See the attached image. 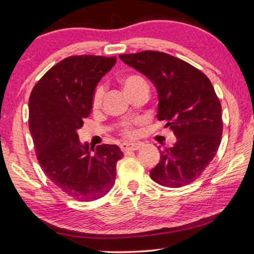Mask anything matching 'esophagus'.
Returning a JSON list of instances; mask_svg holds the SVG:
<instances>
[{"instance_id": "1", "label": "esophagus", "mask_w": 254, "mask_h": 254, "mask_svg": "<svg viewBox=\"0 0 254 254\" xmlns=\"http://www.w3.org/2000/svg\"><path fill=\"white\" fill-rule=\"evenodd\" d=\"M140 143H124L122 144V146H120V149H122L123 152H126V151H137L140 149Z\"/></svg>"}]
</instances>
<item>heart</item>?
<instances>
[{
	"mask_svg": "<svg viewBox=\"0 0 254 254\" xmlns=\"http://www.w3.org/2000/svg\"><path fill=\"white\" fill-rule=\"evenodd\" d=\"M123 84H124V87L127 91L128 94L140 86H147L145 79H144L142 76L135 75V73H131V75H127L126 77H124ZM103 96H104V87L102 86V85H99V86L95 88L94 93H93V97H92V108L93 109H99L101 107V104H102ZM122 134L125 136V137H128V138L135 137L136 129H135L134 124L132 123L124 124V126L122 128Z\"/></svg>",
	"mask_w": 254,
	"mask_h": 254,
	"instance_id": "b5f03b06",
	"label": "heart"
}]
</instances>
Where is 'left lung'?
<instances>
[{
	"mask_svg": "<svg viewBox=\"0 0 254 254\" xmlns=\"http://www.w3.org/2000/svg\"><path fill=\"white\" fill-rule=\"evenodd\" d=\"M158 89V120L166 122L177 137L161 151L151 178L167 187L189 185L201 176L221 142V104L211 81L201 70L158 51L120 54Z\"/></svg>",
	"mask_w": 254,
	"mask_h": 254,
	"instance_id": "obj_1",
	"label": "left lung"
}]
</instances>
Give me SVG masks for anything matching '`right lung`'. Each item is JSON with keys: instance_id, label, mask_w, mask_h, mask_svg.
<instances>
[{"instance_id": "obj_1", "label": "right lung", "mask_w": 254, "mask_h": 254, "mask_svg": "<svg viewBox=\"0 0 254 254\" xmlns=\"http://www.w3.org/2000/svg\"><path fill=\"white\" fill-rule=\"evenodd\" d=\"M116 62V57H68L37 81L29 96V130L40 166L58 189L81 202L111 190L124 157L117 145L94 150L77 134L92 111L97 83Z\"/></svg>"}]
</instances>
